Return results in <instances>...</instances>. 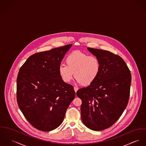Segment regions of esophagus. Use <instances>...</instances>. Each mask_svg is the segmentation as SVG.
Here are the masks:
<instances>
[{"mask_svg": "<svg viewBox=\"0 0 146 146\" xmlns=\"http://www.w3.org/2000/svg\"><path fill=\"white\" fill-rule=\"evenodd\" d=\"M78 90V88H77V87H74V91H75L76 93L77 92V91Z\"/></svg>", "mask_w": 146, "mask_h": 146, "instance_id": "obj_1", "label": "esophagus"}]
</instances>
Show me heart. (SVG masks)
Instances as JSON below:
<instances>
[{
  "label": "heart",
  "instance_id": "1",
  "mask_svg": "<svg viewBox=\"0 0 146 146\" xmlns=\"http://www.w3.org/2000/svg\"><path fill=\"white\" fill-rule=\"evenodd\" d=\"M66 61L67 65L62 64L58 68L59 76L65 83H69L74 74L78 84L88 86L96 80L101 71V62L97 56L80 51L70 53Z\"/></svg>",
  "mask_w": 146,
  "mask_h": 146
}]
</instances>
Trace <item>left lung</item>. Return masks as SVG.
Returning <instances> with one entry per match:
<instances>
[{
  "mask_svg": "<svg viewBox=\"0 0 146 146\" xmlns=\"http://www.w3.org/2000/svg\"><path fill=\"white\" fill-rule=\"evenodd\" d=\"M101 62L96 80L76 94L82 101V122L95 131L112 126L125 110L129 97L131 74L123 59L112 53L87 48Z\"/></svg>",
  "mask_w": 146,
  "mask_h": 146,
  "instance_id": "obj_1",
  "label": "left lung"
}]
</instances>
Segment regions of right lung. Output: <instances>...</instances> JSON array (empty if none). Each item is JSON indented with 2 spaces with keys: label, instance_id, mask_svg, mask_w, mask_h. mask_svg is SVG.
<instances>
[{
  "label": "right lung",
  "instance_id": "obj_1",
  "mask_svg": "<svg viewBox=\"0 0 146 146\" xmlns=\"http://www.w3.org/2000/svg\"><path fill=\"white\" fill-rule=\"evenodd\" d=\"M72 44L35 53L19 69L17 100L27 120L42 131H50L63 121L74 99L73 87L63 82L58 68Z\"/></svg>",
  "mask_w": 146,
  "mask_h": 146
}]
</instances>
